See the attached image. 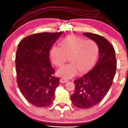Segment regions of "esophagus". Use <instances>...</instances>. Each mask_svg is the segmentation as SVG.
Listing matches in <instances>:
<instances>
[{
  "mask_svg": "<svg viewBox=\"0 0 128 128\" xmlns=\"http://www.w3.org/2000/svg\"><path fill=\"white\" fill-rule=\"evenodd\" d=\"M60 82L61 83H66V82H68V80L64 78H61L60 80Z\"/></svg>",
  "mask_w": 128,
  "mask_h": 128,
  "instance_id": "esophagus-1",
  "label": "esophagus"
}]
</instances>
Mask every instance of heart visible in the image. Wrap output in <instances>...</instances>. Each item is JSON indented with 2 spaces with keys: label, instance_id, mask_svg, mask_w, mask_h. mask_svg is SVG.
<instances>
[{
  "label": "heart",
  "instance_id": "b5f03b06",
  "mask_svg": "<svg viewBox=\"0 0 128 128\" xmlns=\"http://www.w3.org/2000/svg\"><path fill=\"white\" fill-rule=\"evenodd\" d=\"M98 53V46L94 41L71 35L61 41V47L52 46L50 58L53 64L60 66L68 57L70 62L58 69L57 74L64 78H71L79 71L82 73L89 71L94 66Z\"/></svg>",
  "mask_w": 128,
  "mask_h": 128
}]
</instances>
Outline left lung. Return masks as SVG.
Wrapping results in <instances>:
<instances>
[{
    "instance_id": "8db88e82",
    "label": "left lung",
    "mask_w": 128,
    "mask_h": 128,
    "mask_svg": "<svg viewBox=\"0 0 128 128\" xmlns=\"http://www.w3.org/2000/svg\"><path fill=\"white\" fill-rule=\"evenodd\" d=\"M83 34L96 42L99 57L91 70L74 81L75 92L71 95V100L77 108H89L100 102L108 91L116 70L117 62L114 48L106 38L90 32Z\"/></svg>"
}]
</instances>
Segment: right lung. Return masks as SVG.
I'll use <instances>...</instances> for the list:
<instances>
[{
	"label": "right lung",
	"mask_w": 128,
	"mask_h": 128,
	"mask_svg": "<svg viewBox=\"0 0 128 128\" xmlns=\"http://www.w3.org/2000/svg\"><path fill=\"white\" fill-rule=\"evenodd\" d=\"M62 33L33 34L18 44L16 55L17 82L23 96L32 105L48 107L55 98L60 79L54 76L49 52Z\"/></svg>",
	"instance_id": "add662e5"
}]
</instances>
